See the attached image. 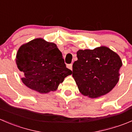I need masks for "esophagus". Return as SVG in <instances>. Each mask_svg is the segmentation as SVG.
Segmentation results:
<instances>
[{
  "label": "esophagus",
  "mask_w": 132,
  "mask_h": 132,
  "mask_svg": "<svg viewBox=\"0 0 132 132\" xmlns=\"http://www.w3.org/2000/svg\"><path fill=\"white\" fill-rule=\"evenodd\" d=\"M67 67L69 69H70V70H72V64H68Z\"/></svg>",
  "instance_id": "esophagus-1"
}]
</instances>
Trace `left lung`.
<instances>
[{
	"mask_svg": "<svg viewBox=\"0 0 132 132\" xmlns=\"http://www.w3.org/2000/svg\"><path fill=\"white\" fill-rule=\"evenodd\" d=\"M73 64V77L83 95L97 98L109 93L119 80L122 63L117 53L108 47L79 50Z\"/></svg>",
	"mask_w": 132,
	"mask_h": 132,
	"instance_id": "1",
	"label": "left lung"
}]
</instances>
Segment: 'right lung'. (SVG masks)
Returning a JSON list of instances; mask_svg holds the SVG:
<instances>
[{
	"mask_svg": "<svg viewBox=\"0 0 132 132\" xmlns=\"http://www.w3.org/2000/svg\"><path fill=\"white\" fill-rule=\"evenodd\" d=\"M16 64L24 73L22 82L40 93L56 91L72 73L66 68L57 45L42 38L22 44L16 53Z\"/></svg>",
	"mask_w": 132,
	"mask_h": 132,
	"instance_id": "add662e5",
	"label": "right lung"
}]
</instances>
